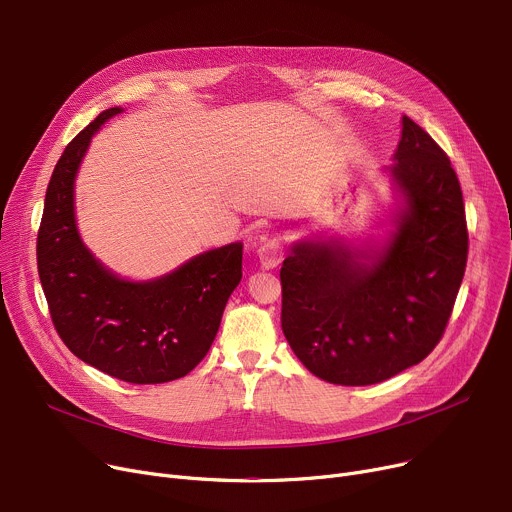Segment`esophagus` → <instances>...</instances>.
Returning a JSON list of instances; mask_svg holds the SVG:
<instances>
[{"instance_id": "obj_1", "label": "esophagus", "mask_w": 512, "mask_h": 512, "mask_svg": "<svg viewBox=\"0 0 512 512\" xmlns=\"http://www.w3.org/2000/svg\"><path fill=\"white\" fill-rule=\"evenodd\" d=\"M257 255H259L261 265L269 269V267H276V265L282 263V259H284V255H286V249H284V245L278 241V238H271V241H267V243H263V245L259 247Z\"/></svg>"}]
</instances>
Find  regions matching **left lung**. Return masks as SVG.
Listing matches in <instances>:
<instances>
[{
  "label": "left lung",
  "mask_w": 512,
  "mask_h": 512,
  "mask_svg": "<svg viewBox=\"0 0 512 512\" xmlns=\"http://www.w3.org/2000/svg\"><path fill=\"white\" fill-rule=\"evenodd\" d=\"M391 173L407 210L379 255L298 243L284 259L282 331L315 377L383 383L440 342L465 274L469 234L457 173L430 135L403 117Z\"/></svg>",
  "instance_id": "1"
}]
</instances>
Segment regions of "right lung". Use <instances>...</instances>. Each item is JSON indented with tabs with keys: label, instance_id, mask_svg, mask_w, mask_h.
I'll return each mask as SVG.
<instances>
[{
	"label": "right lung",
	"instance_id": "add662e5",
	"mask_svg": "<svg viewBox=\"0 0 512 512\" xmlns=\"http://www.w3.org/2000/svg\"><path fill=\"white\" fill-rule=\"evenodd\" d=\"M119 107L102 111L67 144L51 175L37 265L51 321L86 364L133 385L185 377L208 354L224 306L243 278V245L193 257L154 282H125L82 245L74 181L92 135Z\"/></svg>",
	"mask_w": 512,
	"mask_h": 512
}]
</instances>
